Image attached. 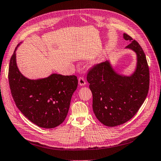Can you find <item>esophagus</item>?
I'll return each instance as SVG.
<instances>
[{"mask_svg":"<svg viewBox=\"0 0 161 161\" xmlns=\"http://www.w3.org/2000/svg\"><path fill=\"white\" fill-rule=\"evenodd\" d=\"M79 85L84 86L86 85V80L85 79H84V77H82V76H80L79 78Z\"/></svg>","mask_w":161,"mask_h":161,"instance_id":"34e87169","label":"esophagus"}]
</instances>
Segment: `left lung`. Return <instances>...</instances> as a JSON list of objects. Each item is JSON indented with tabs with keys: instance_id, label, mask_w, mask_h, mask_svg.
I'll return each mask as SVG.
<instances>
[{
	"instance_id": "8db88e82",
	"label": "left lung",
	"mask_w": 161,
	"mask_h": 161,
	"mask_svg": "<svg viewBox=\"0 0 161 161\" xmlns=\"http://www.w3.org/2000/svg\"><path fill=\"white\" fill-rule=\"evenodd\" d=\"M126 48L136 52L137 65L130 76L114 73L108 62L90 69L86 79L93 96L92 108L96 118L108 126H116L131 119L146 98L149 88V69L145 53L136 41L127 35Z\"/></svg>"
}]
</instances>
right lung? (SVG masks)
<instances>
[{"label": "right lung", "instance_id": "obj_1", "mask_svg": "<svg viewBox=\"0 0 161 161\" xmlns=\"http://www.w3.org/2000/svg\"><path fill=\"white\" fill-rule=\"evenodd\" d=\"M18 47L10 58L8 69L9 85L14 101L23 114L36 126L55 128L66 118L72 95L77 88V77L52 74L39 80L25 78L16 65Z\"/></svg>", "mask_w": 161, "mask_h": 161}]
</instances>
